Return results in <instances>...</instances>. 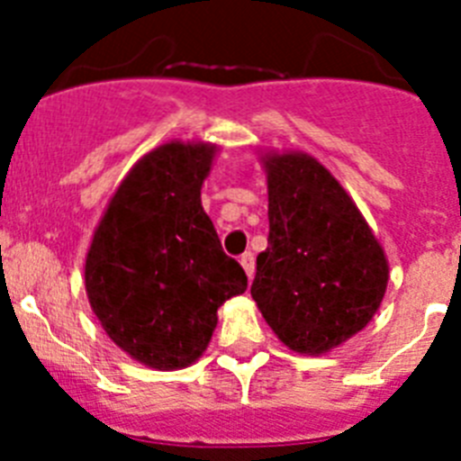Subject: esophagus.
I'll return each instance as SVG.
<instances>
[{
  "label": "esophagus",
  "mask_w": 461,
  "mask_h": 461,
  "mask_svg": "<svg viewBox=\"0 0 461 461\" xmlns=\"http://www.w3.org/2000/svg\"><path fill=\"white\" fill-rule=\"evenodd\" d=\"M240 263H242V267H244V272H247V276H254V272H256V258H254V254H251V251H247V254H242L240 256Z\"/></svg>",
  "instance_id": "obj_1"
}]
</instances>
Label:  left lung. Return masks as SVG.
<instances>
[{"mask_svg":"<svg viewBox=\"0 0 461 461\" xmlns=\"http://www.w3.org/2000/svg\"><path fill=\"white\" fill-rule=\"evenodd\" d=\"M267 249L251 297L288 348L321 356L372 321L388 286V260L351 195L307 154H272Z\"/></svg>","mask_w":461,"mask_h":461,"instance_id":"left-lung-1","label":"left lung"}]
</instances>
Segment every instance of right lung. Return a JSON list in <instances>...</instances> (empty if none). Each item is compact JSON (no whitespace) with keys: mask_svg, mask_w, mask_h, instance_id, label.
<instances>
[{"mask_svg":"<svg viewBox=\"0 0 461 461\" xmlns=\"http://www.w3.org/2000/svg\"><path fill=\"white\" fill-rule=\"evenodd\" d=\"M214 145L166 142L122 180L85 260V288L108 337L138 362L180 369L203 356L217 309L247 291L201 205Z\"/></svg>","mask_w":461,"mask_h":461,"instance_id":"1","label":"right lung"}]
</instances>
